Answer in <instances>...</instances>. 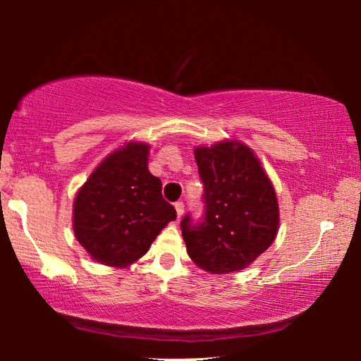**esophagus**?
I'll list each match as a JSON object with an SVG mask.
<instances>
[{
    "mask_svg": "<svg viewBox=\"0 0 361 361\" xmlns=\"http://www.w3.org/2000/svg\"><path fill=\"white\" fill-rule=\"evenodd\" d=\"M174 207H176V212H177V216H182V214H184V202H176L174 204Z\"/></svg>",
    "mask_w": 361,
    "mask_h": 361,
    "instance_id": "1",
    "label": "esophagus"
}]
</instances>
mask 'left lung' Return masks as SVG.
<instances>
[{
    "mask_svg": "<svg viewBox=\"0 0 361 361\" xmlns=\"http://www.w3.org/2000/svg\"><path fill=\"white\" fill-rule=\"evenodd\" d=\"M205 215L180 221L187 253L212 274L245 269L273 245L279 226L274 187L253 151L231 140L194 151Z\"/></svg>",
    "mask_w": 361,
    "mask_h": 361,
    "instance_id": "obj_1",
    "label": "left lung"
}]
</instances>
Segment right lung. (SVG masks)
<instances>
[{
	"label": "right lung",
	"instance_id": "add662e5",
	"mask_svg": "<svg viewBox=\"0 0 361 361\" xmlns=\"http://www.w3.org/2000/svg\"><path fill=\"white\" fill-rule=\"evenodd\" d=\"M149 145L130 141L95 167L73 200V233L98 263L126 268L145 256L176 209L147 169Z\"/></svg>",
	"mask_w": 361,
	"mask_h": 361
}]
</instances>
